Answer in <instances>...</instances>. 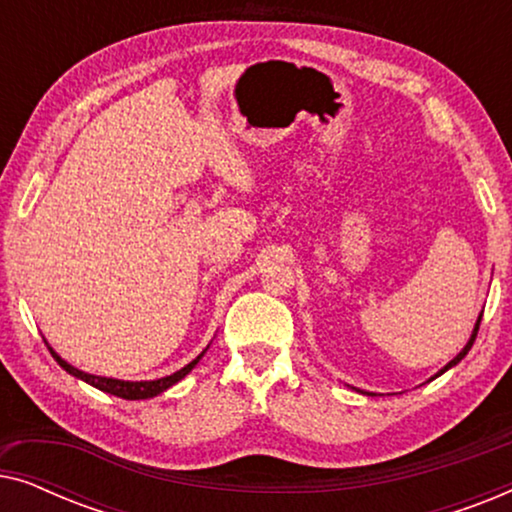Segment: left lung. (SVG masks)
<instances>
[{
	"label": "left lung",
	"mask_w": 512,
	"mask_h": 512,
	"mask_svg": "<svg viewBox=\"0 0 512 512\" xmlns=\"http://www.w3.org/2000/svg\"><path fill=\"white\" fill-rule=\"evenodd\" d=\"M480 321H482V314H480V317H478V321H475V328H473L471 338H468V342H466V347H464V349H461V352H459L457 356H454V359H452L450 363H447V366H445V368H440V370H438V373L431 377V380H436V377H438V375H443V373H445V370H450L452 366H457V363H459L461 359H464V356L468 354V349H471V347H473V342H475V335H478V328H480Z\"/></svg>",
	"instance_id": "8db88e82"
}]
</instances>
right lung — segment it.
Listing matches in <instances>:
<instances>
[{
  "mask_svg": "<svg viewBox=\"0 0 512 512\" xmlns=\"http://www.w3.org/2000/svg\"><path fill=\"white\" fill-rule=\"evenodd\" d=\"M51 349V347H48ZM207 352V349H205ZM202 352V354H205ZM51 354H53V359L60 363V368L62 370H67L69 375H74V377H79V380H83V382H88L90 387H95V389H100V391H107V394H111V396H118V398H125V401H139V398H153V396H158V394H163L165 389H170V387H174V384H177L179 380H184V377L191 373V370L198 366V361L202 359V354L200 356H195V359L188 363V366H184L181 370H177V373H172V375H167V377H160V380H149V382H128V380H114V377H100V375H90V373H83V370H79V368H74L72 363H67L65 359H62V356H58L51 349Z\"/></svg>",
  "mask_w": 512,
  "mask_h": 512,
  "instance_id": "right-lung-1",
  "label": "right lung"
}]
</instances>
